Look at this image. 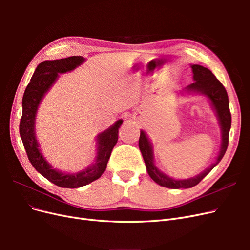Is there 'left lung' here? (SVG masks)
<instances>
[{
    "mask_svg": "<svg viewBox=\"0 0 250 250\" xmlns=\"http://www.w3.org/2000/svg\"><path fill=\"white\" fill-rule=\"evenodd\" d=\"M191 67L193 71L194 82L191 83L190 85H188L184 89V92L188 94H202L208 98L211 103V106L214 107L217 113L219 123H220L221 126V147L216 162L206 171H203L199 175L192 178L176 180L167 176L166 174H164L157 169V167L154 165L152 145H151L150 141L148 140L146 133L141 130L139 147L144 161H145L149 176L152 178L157 185L169 188H188L198 185L200 181L214 169L215 166L222 160V157L224 156L226 149H228L229 146V135L231 126V115L229 111V96L228 93H226V89L222 85V83L215 77V75L208 69H207V67L199 64H193L191 65Z\"/></svg>",
    "mask_w": 250,
    "mask_h": 250,
    "instance_id": "8db88e82",
    "label": "left lung"
}]
</instances>
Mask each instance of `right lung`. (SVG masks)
Instances as JSON below:
<instances>
[{"label":"right lung","mask_w":250,"mask_h":250,"mask_svg":"<svg viewBox=\"0 0 250 250\" xmlns=\"http://www.w3.org/2000/svg\"><path fill=\"white\" fill-rule=\"evenodd\" d=\"M82 56H71L62 59L46 60L37 65L33 76L22 97V113L20 122V134L30 163L37 172L54 185L62 188H80L99 178L106 169L111 151L118 142L119 128L123 123L119 120L97 137V156L94 164L78 173H62L54 169L41 152L40 144L35 138V117L39 105L54 84L59 75L71 72L84 62Z\"/></svg>","instance_id":"1"}]
</instances>
